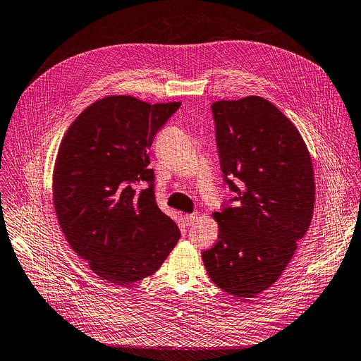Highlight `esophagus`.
Instances as JSON below:
<instances>
[{
    "label": "esophagus",
    "instance_id": "1",
    "mask_svg": "<svg viewBox=\"0 0 361 361\" xmlns=\"http://www.w3.org/2000/svg\"><path fill=\"white\" fill-rule=\"evenodd\" d=\"M195 218L197 216L192 213V214H185L183 216V224L186 225V226H192L194 225V222H195Z\"/></svg>",
    "mask_w": 361,
    "mask_h": 361
}]
</instances>
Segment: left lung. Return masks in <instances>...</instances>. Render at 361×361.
I'll return each instance as SVG.
<instances>
[{
	"instance_id": "obj_1",
	"label": "left lung",
	"mask_w": 361,
	"mask_h": 361,
	"mask_svg": "<svg viewBox=\"0 0 361 361\" xmlns=\"http://www.w3.org/2000/svg\"><path fill=\"white\" fill-rule=\"evenodd\" d=\"M212 112L224 180L235 197L213 213L219 237L201 257L219 289L253 298L280 279L310 228L311 155L295 124L264 97L218 100Z\"/></svg>"
}]
</instances>
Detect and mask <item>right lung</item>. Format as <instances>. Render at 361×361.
Instances as JSON below:
<instances>
[{
	"label": "right lung",
	"mask_w": 361,
	"mask_h": 361,
	"mask_svg": "<svg viewBox=\"0 0 361 361\" xmlns=\"http://www.w3.org/2000/svg\"><path fill=\"white\" fill-rule=\"evenodd\" d=\"M180 102L133 96L96 100L66 130L53 169V204L69 246L100 279L139 281L161 267L180 237L158 209L149 148ZM148 183L139 192L135 185Z\"/></svg>",
	"instance_id": "add662e5"
}]
</instances>
